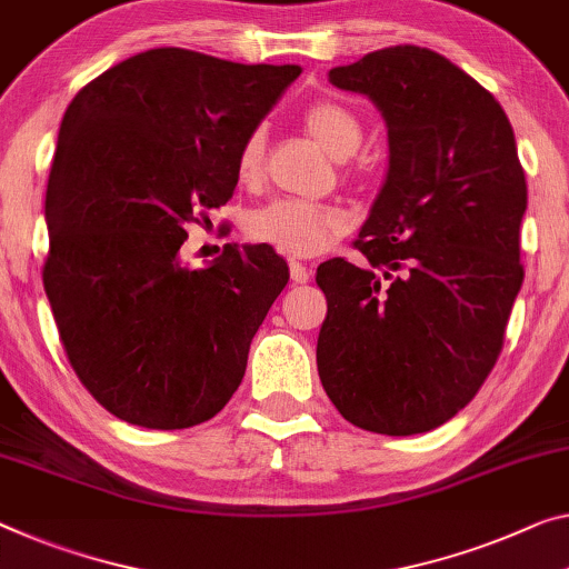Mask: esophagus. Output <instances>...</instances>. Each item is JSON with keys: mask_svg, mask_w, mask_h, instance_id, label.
Masks as SVG:
<instances>
[{"mask_svg": "<svg viewBox=\"0 0 569 569\" xmlns=\"http://www.w3.org/2000/svg\"><path fill=\"white\" fill-rule=\"evenodd\" d=\"M290 277L295 284H305L312 277V269L305 267L302 261H290Z\"/></svg>", "mask_w": 569, "mask_h": 569, "instance_id": "34e87169", "label": "esophagus"}]
</instances>
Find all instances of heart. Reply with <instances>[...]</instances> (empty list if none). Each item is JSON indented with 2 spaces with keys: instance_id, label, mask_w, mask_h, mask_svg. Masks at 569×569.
Listing matches in <instances>:
<instances>
[{
  "instance_id": "obj_1",
  "label": "heart",
  "mask_w": 569,
  "mask_h": 569,
  "mask_svg": "<svg viewBox=\"0 0 569 569\" xmlns=\"http://www.w3.org/2000/svg\"><path fill=\"white\" fill-rule=\"evenodd\" d=\"M302 124L310 137L336 160L351 157L363 139V127L356 113L343 103L320 99L302 111ZM267 137L264 129H251L236 150V178L257 182L264 172ZM346 213L336 206L308 203V200L282 198L259 208L251 216L249 231L254 239L267 241L290 257H315L328 247L336 233L343 231Z\"/></svg>"
}]
</instances>
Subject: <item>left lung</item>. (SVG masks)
<instances>
[{"instance_id": "1", "label": "left lung", "mask_w": 569, "mask_h": 569, "mask_svg": "<svg viewBox=\"0 0 569 569\" xmlns=\"http://www.w3.org/2000/svg\"><path fill=\"white\" fill-rule=\"evenodd\" d=\"M387 121L389 170L353 247L318 267L322 389L348 422L417 435L456 417L521 290L527 180L501 103L440 52L395 46L328 73Z\"/></svg>"}]
</instances>
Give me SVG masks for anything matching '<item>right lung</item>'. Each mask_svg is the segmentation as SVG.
<instances>
[{
    "mask_svg": "<svg viewBox=\"0 0 569 569\" xmlns=\"http://www.w3.org/2000/svg\"><path fill=\"white\" fill-rule=\"evenodd\" d=\"M300 73L154 48L66 109L42 284L68 361L113 417L182 430L239 389L290 269L269 243H226L203 269L182 264L180 247L188 223L229 203L241 139Z\"/></svg>",
    "mask_w": 569,
    "mask_h": 569,
    "instance_id": "1",
    "label": "right lung"
}]
</instances>
